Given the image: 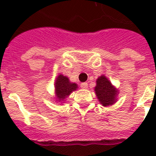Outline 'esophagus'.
Wrapping results in <instances>:
<instances>
[{
	"label": "esophagus",
	"instance_id": "34e87169",
	"mask_svg": "<svg viewBox=\"0 0 156 156\" xmlns=\"http://www.w3.org/2000/svg\"><path fill=\"white\" fill-rule=\"evenodd\" d=\"M80 87H82V88H83V89H87V87H88L87 83H81Z\"/></svg>",
	"mask_w": 156,
	"mask_h": 156
}]
</instances>
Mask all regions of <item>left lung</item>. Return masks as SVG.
<instances>
[{
	"label": "left lung",
	"instance_id": "obj_1",
	"mask_svg": "<svg viewBox=\"0 0 156 156\" xmlns=\"http://www.w3.org/2000/svg\"><path fill=\"white\" fill-rule=\"evenodd\" d=\"M95 90L100 104H102L104 106H108L116 102L115 99L117 90H115L112 83L105 76L102 75L98 78Z\"/></svg>",
	"mask_w": 156,
	"mask_h": 156
}]
</instances>
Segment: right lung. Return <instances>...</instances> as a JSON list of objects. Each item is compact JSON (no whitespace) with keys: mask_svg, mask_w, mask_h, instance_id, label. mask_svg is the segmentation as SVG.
<instances>
[{"mask_svg":"<svg viewBox=\"0 0 156 156\" xmlns=\"http://www.w3.org/2000/svg\"><path fill=\"white\" fill-rule=\"evenodd\" d=\"M78 87V86L75 83H71L68 78L66 76L60 75L56 78V83H55V89L57 99L60 100H65L68 95H70V93L73 90H75Z\"/></svg>","mask_w":156,"mask_h":156,"instance_id":"add662e5","label":"right lung"}]
</instances>
